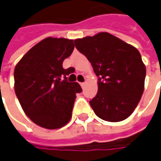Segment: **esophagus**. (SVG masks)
I'll return each instance as SVG.
<instances>
[{"instance_id":"obj_1","label":"esophagus","mask_w":161,"mask_h":161,"mask_svg":"<svg viewBox=\"0 0 161 161\" xmlns=\"http://www.w3.org/2000/svg\"><path fill=\"white\" fill-rule=\"evenodd\" d=\"M85 85H86V83H85V82H83V83H80V86H82V87H84V86H85Z\"/></svg>"}]
</instances>
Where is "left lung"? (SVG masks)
Here are the masks:
<instances>
[{"label":"left lung","instance_id":"left-lung-1","mask_svg":"<svg viewBox=\"0 0 161 161\" xmlns=\"http://www.w3.org/2000/svg\"><path fill=\"white\" fill-rule=\"evenodd\" d=\"M98 76V92L89 102L104 121L121 122L136 108L144 90L146 67L139 50L107 32L75 40Z\"/></svg>","mask_w":161,"mask_h":161}]
</instances>
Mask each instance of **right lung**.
Wrapping results in <instances>:
<instances>
[{
	"mask_svg": "<svg viewBox=\"0 0 161 161\" xmlns=\"http://www.w3.org/2000/svg\"><path fill=\"white\" fill-rule=\"evenodd\" d=\"M74 47L73 39L49 37L31 47L15 67L18 100L26 115L40 127L58 129L72 117L75 94L82 88L67 81L75 69H65L62 64Z\"/></svg>",
	"mask_w": 161,
	"mask_h": 161,
	"instance_id": "right-lung-1",
	"label": "right lung"
}]
</instances>
